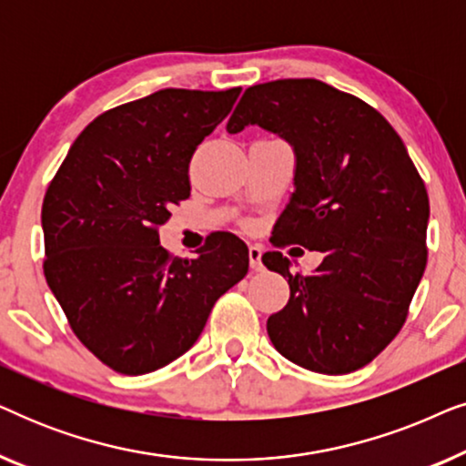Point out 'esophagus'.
Instances as JSON below:
<instances>
[{"instance_id": "esophagus-1", "label": "esophagus", "mask_w": 466, "mask_h": 466, "mask_svg": "<svg viewBox=\"0 0 466 466\" xmlns=\"http://www.w3.org/2000/svg\"><path fill=\"white\" fill-rule=\"evenodd\" d=\"M248 257H250V269L252 271H263V260H260V257H263V250H260L258 246L248 248Z\"/></svg>"}]
</instances>
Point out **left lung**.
Here are the masks:
<instances>
[{"instance_id":"1","label":"left lung","mask_w":466,"mask_h":466,"mask_svg":"<svg viewBox=\"0 0 466 466\" xmlns=\"http://www.w3.org/2000/svg\"><path fill=\"white\" fill-rule=\"evenodd\" d=\"M278 133L297 155L295 193L271 244L324 254L311 276L290 273L282 252L263 254L289 279L290 299L267 320L284 359L316 373L365 367L403 329L426 269L429 193L392 125L373 106L314 78L254 85L227 131Z\"/></svg>"}]
</instances>
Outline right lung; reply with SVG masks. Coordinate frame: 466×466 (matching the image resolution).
<instances>
[{"instance_id":"add662e5","label":"right lung","mask_w":466,"mask_h":466,"mask_svg":"<svg viewBox=\"0 0 466 466\" xmlns=\"http://www.w3.org/2000/svg\"><path fill=\"white\" fill-rule=\"evenodd\" d=\"M163 88L99 114L80 133L42 203L44 276L74 335L123 375L157 371L187 350L248 273V246L212 233L195 258L158 244L190 197L197 146L239 97Z\"/></svg>"}]
</instances>
